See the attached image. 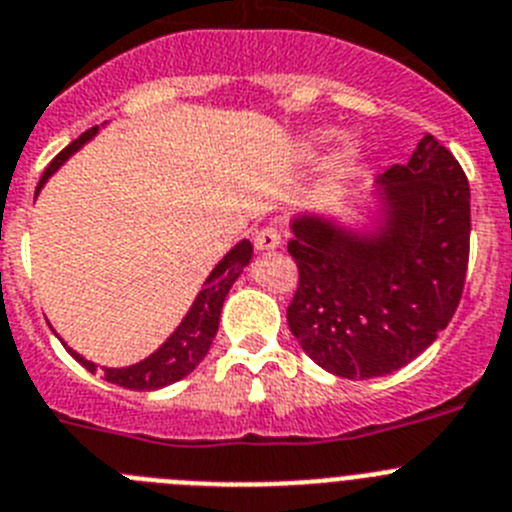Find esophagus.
<instances>
[{"label": "esophagus", "instance_id": "esophagus-1", "mask_svg": "<svg viewBox=\"0 0 512 512\" xmlns=\"http://www.w3.org/2000/svg\"><path fill=\"white\" fill-rule=\"evenodd\" d=\"M280 247V229L275 224H267L265 229H260L255 237V250L260 252H270V250H278Z\"/></svg>", "mask_w": 512, "mask_h": 512}]
</instances>
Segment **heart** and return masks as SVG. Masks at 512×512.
I'll list each match as a JSON object with an SVG mask.
<instances>
[{"label": "heart", "mask_w": 512, "mask_h": 512, "mask_svg": "<svg viewBox=\"0 0 512 512\" xmlns=\"http://www.w3.org/2000/svg\"><path fill=\"white\" fill-rule=\"evenodd\" d=\"M326 142V132H311V135L303 140V155H316L319 153V147ZM359 163V145L347 137L342 145L336 147V153L331 155L329 165H326V183L329 186H342L344 181L354 176V170H357Z\"/></svg>", "instance_id": "heart-1"}]
</instances>
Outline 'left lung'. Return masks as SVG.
<instances>
[{
  "instance_id": "8db88e82",
  "label": "left lung",
  "mask_w": 512,
  "mask_h": 512,
  "mask_svg": "<svg viewBox=\"0 0 512 512\" xmlns=\"http://www.w3.org/2000/svg\"><path fill=\"white\" fill-rule=\"evenodd\" d=\"M375 196L372 227L321 214L290 222L298 290L288 326L316 365L347 380L390 375L431 347L467 275L469 183L434 135Z\"/></svg>"
}]
</instances>
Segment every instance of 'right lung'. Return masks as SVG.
Here are the masks:
<instances>
[{
	"mask_svg": "<svg viewBox=\"0 0 512 512\" xmlns=\"http://www.w3.org/2000/svg\"><path fill=\"white\" fill-rule=\"evenodd\" d=\"M96 132H99V127H91V130H86L84 135L76 137L71 145L63 147L61 153L55 155L53 163L45 168L43 178H40L38 191L45 186V181L53 176L55 170L61 168L73 153H78ZM250 260V239H242V242H237L222 260L216 262V267L209 273V278H206L204 288L199 290V296L191 303V308H188V313L183 316L181 324L176 326V331H173L150 357H145L142 362H137V365L101 367L107 382H114V385L127 390H158L170 385V382L183 380L188 372L196 370L201 359L209 354L211 342H214L216 329H219V316H222L224 298H227L229 288H232L234 280L239 278V273L250 265ZM63 347H66L86 370L96 372L94 362H89L86 357L73 352L66 342H63Z\"/></svg>",
	"mask_w": 512,
	"mask_h": 512,
	"instance_id": "right-lung-1",
	"label": "right lung"
}]
</instances>
